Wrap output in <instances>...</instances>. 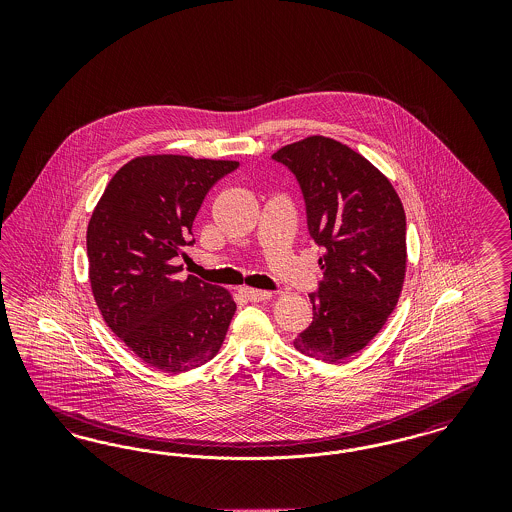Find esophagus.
Here are the masks:
<instances>
[{
  "instance_id": "34e87169",
  "label": "esophagus",
  "mask_w": 512,
  "mask_h": 512,
  "mask_svg": "<svg viewBox=\"0 0 512 512\" xmlns=\"http://www.w3.org/2000/svg\"><path fill=\"white\" fill-rule=\"evenodd\" d=\"M247 301H267L272 297V292H265V290H253V288H242L240 290Z\"/></svg>"
}]
</instances>
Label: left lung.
Masks as SVG:
<instances>
[{
    "label": "left lung",
    "instance_id": "left-lung-1",
    "mask_svg": "<svg viewBox=\"0 0 512 512\" xmlns=\"http://www.w3.org/2000/svg\"><path fill=\"white\" fill-rule=\"evenodd\" d=\"M274 161L295 174L307 226L324 247L313 322L295 349L324 363L361 351L388 322L407 272L405 209L386 174L361 153L326 136L280 147Z\"/></svg>",
    "mask_w": 512,
    "mask_h": 512
}]
</instances>
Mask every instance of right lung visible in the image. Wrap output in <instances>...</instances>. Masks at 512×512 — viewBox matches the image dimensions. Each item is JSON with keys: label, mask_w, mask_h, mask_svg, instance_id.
Here are the masks:
<instances>
[{"label": "right lung", "mask_w": 512, "mask_h": 512, "mask_svg": "<svg viewBox=\"0 0 512 512\" xmlns=\"http://www.w3.org/2000/svg\"><path fill=\"white\" fill-rule=\"evenodd\" d=\"M238 161L142 155L109 180L86 232L99 313L144 363L178 374L219 353L236 303L195 276L178 280V257L207 192Z\"/></svg>", "instance_id": "1"}]
</instances>
